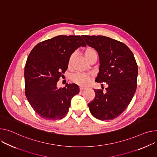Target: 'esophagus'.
I'll return each instance as SVG.
<instances>
[{
    "mask_svg": "<svg viewBox=\"0 0 157 157\" xmlns=\"http://www.w3.org/2000/svg\"><path fill=\"white\" fill-rule=\"evenodd\" d=\"M86 88H84V87H80V88H79V90H80V91L81 92H82V91L83 90H85Z\"/></svg>",
    "mask_w": 157,
    "mask_h": 157,
    "instance_id": "34e87169",
    "label": "esophagus"
}]
</instances>
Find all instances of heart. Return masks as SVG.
Instances as JSON below:
<instances>
[{
    "instance_id": "heart-1",
    "label": "heart",
    "mask_w": 157,
    "mask_h": 157,
    "mask_svg": "<svg viewBox=\"0 0 157 157\" xmlns=\"http://www.w3.org/2000/svg\"><path fill=\"white\" fill-rule=\"evenodd\" d=\"M84 56L86 60L89 62L93 58L97 57V51L91 47L86 48L84 51ZM75 57V54H72L69 59L68 66H71L72 62ZM71 81L72 82L75 83L76 85L79 86H86L90 82L91 78L89 75L82 74V73H76V74L72 75L71 78Z\"/></svg>"
}]
</instances>
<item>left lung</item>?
Returning <instances> with one entry per match:
<instances>
[{
	"instance_id": "left-lung-1",
	"label": "left lung",
	"mask_w": 157,
	"mask_h": 157,
	"mask_svg": "<svg viewBox=\"0 0 157 157\" xmlns=\"http://www.w3.org/2000/svg\"><path fill=\"white\" fill-rule=\"evenodd\" d=\"M100 59L95 81L106 82V92L95 89V97L88 105L95 118L112 120L126 110L137 88L138 65L131 50L124 44L105 36L82 35Z\"/></svg>"
}]
</instances>
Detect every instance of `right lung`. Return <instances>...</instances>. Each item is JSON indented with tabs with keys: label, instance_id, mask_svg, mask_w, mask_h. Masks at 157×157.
<instances>
[{
	"label": "right lung",
	"instance_id": "right-lung-1",
	"mask_svg": "<svg viewBox=\"0 0 157 157\" xmlns=\"http://www.w3.org/2000/svg\"><path fill=\"white\" fill-rule=\"evenodd\" d=\"M81 46L86 45L80 36L59 35L41 41L31 51L25 67V95L41 118L64 117L72 98L79 93L74 83L59 89L57 82L68 67L69 57Z\"/></svg>",
	"mask_w": 157,
	"mask_h": 157
}]
</instances>
